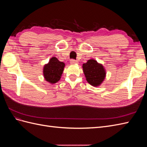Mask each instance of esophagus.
Returning <instances> with one entry per match:
<instances>
[{"mask_svg":"<svg viewBox=\"0 0 147 147\" xmlns=\"http://www.w3.org/2000/svg\"><path fill=\"white\" fill-rule=\"evenodd\" d=\"M70 63L71 64H77L78 62L76 60H74V59H71L70 61Z\"/></svg>","mask_w":147,"mask_h":147,"instance_id":"1","label":"esophagus"}]
</instances>
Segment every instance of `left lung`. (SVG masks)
I'll list each match as a JSON object with an SVG mask.
<instances>
[{"label": "left lung", "mask_w": 147, "mask_h": 147, "mask_svg": "<svg viewBox=\"0 0 147 147\" xmlns=\"http://www.w3.org/2000/svg\"><path fill=\"white\" fill-rule=\"evenodd\" d=\"M82 67L86 81L93 86H100L106 76V71L103 65L92 59L84 63Z\"/></svg>", "instance_id": "left-lung-1"}]
</instances>
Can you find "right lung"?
Segmentation results:
<instances>
[{"label": "right lung", "mask_w": 147, "mask_h": 147, "mask_svg": "<svg viewBox=\"0 0 147 147\" xmlns=\"http://www.w3.org/2000/svg\"><path fill=\"white\" fill-rule=\"evenodd\" d=\"M65 64L61 62L56 57H52L48 63L43 67V74L46 81L54 84L60 80L63 73Z\"/></svg>", "instance_id": "add662e5"}]
</instances>
